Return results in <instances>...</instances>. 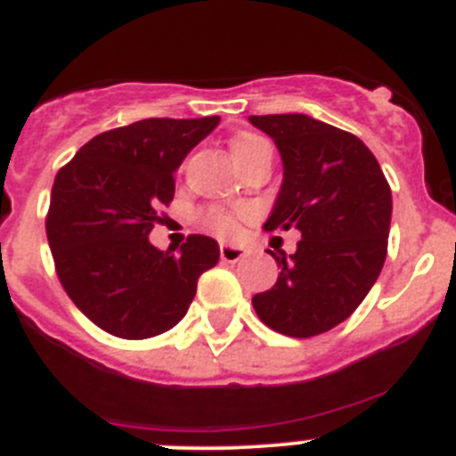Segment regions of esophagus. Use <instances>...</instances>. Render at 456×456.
Returning a JSON list of instances; mask_svg holds the SVG:
<instances>
[{
  "instance_id": "1",
  "label": "esophagus",
  "mask_w": 456,
  "mask_h": 456,
  "mask_svg": "<svg viewBox=\"0 0 456 456\" xmlns=\"http://www.w3.org/2000/svg\"><path fill=\"white\" fill-rule=\"evenodd\" d=\"M219 256H221V260H224V263H237V260H241V257L247 256V248L231 247V244H221Z\"/></svg>"
}]
</instances>
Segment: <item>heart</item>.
Masks as SVG:
<instances>
[{"instance_id":"heart-1","label":"heart","mask_w":456,"mask_h":456,"mask_svg":"<svg viewBox=\"0 0 456 456\" xmlns=\"http://www.w3.org/2000/svg\"><path fill=\"white\" fill-rule=\"evenodd\" d=\"M263 151H272V143L260 134L241 132V134H237L232 139V152H235L237 164ZM200 225L216 237H232L237 232V225H240V215L231 212V209L208 208L200 212Z\"/></svg>"}]
</instances>
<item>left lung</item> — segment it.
Instances as JSON below:
<instances>
[{"instance_id": "8db88e82", "label": "left lung", "mask_w": 456, "mask_h": 456, "mask_svg": "<svg viewBox=\"0 0 456 456\" xmlns=\"http://www.w3.org/2000/svg\"><path fill=\"white\" fill-rule=\"evenodd\" d=\"M283 159V184L265 231L297 228L292 256L269 251L281 273L253 297L257 317L289 338L331 331L361 305L388 253L393 196L363 141L304 114L248 116Z\"/></svg>"}]
</instances>
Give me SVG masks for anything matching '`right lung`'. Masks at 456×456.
Masks as SVG:
<instances>
[{
  "label": "right lung",
  "mask_w": 456,
  "mask_h": 456,
  "mask_svg": "<svg viewBox=\"0 0 456 456\" xmlns=\"http://www.w3.org/2000/svg\"><path fill=\"white\" fill-rule=\"evenodd\" d=\"M216 125L219 116L136 120L93 136L56 173L45 219L56 276L102 331L125 340L168 331L219 263L212 237L189 235L180 251L148 241L175 193L173 171Z\"/></svg>",
  "instance_id": "add662e5"
}]
</instances>
